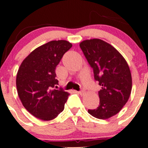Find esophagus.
Here are the masks:
<instances>
[{
    "mask_svg": "<svg viewBox=\"0 0 148 148\" xmlns=\"http://www.w3.org/2000/svg\"><path fill=\"white\" fill-rule=\"evenodd\" d=\"M78 93L80 95H82H82H84L85 94V92H84V91L82 90V91H80V92H78Z\"/></svg>",
    "mask_w": 148,
    "mask_h": 148,
    "instance_id": "34e87169",
    "label": "esophagus"
}]
</instances>
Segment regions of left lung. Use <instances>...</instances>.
Returning a JSON list of instances; mask_svg holds the SVG:
<instances>
[{"label": "left lung", "mask_w": 148, "mask_h": 148, "mask_svg": "<svg viewBox=\"0 0 148 148\" xmlns=\"http://www.w3.org/2000/svg\"><path fill=\"white\" fill-rule=\"evenodd\" d=\"M79 46L93 68L95 80L102 86L99 107L88 112L96 118L107 120L117 114L130 96L132 82L129 66L114 46L103 40H84Z\"/></svg>", "instance_id": "1"}]
</instances>
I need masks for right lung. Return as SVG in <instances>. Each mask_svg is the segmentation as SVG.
Instances as JSON below:
<instances>
[{
	"label": "right lung",
	"instance_id": "1",
	"mask_svg": "<svg viewBox=\"0 0 148 148\" xmlns=\"http://www.w3.org/2000/svg\"><path fill=\"white\" fill-rule=\"evenodd\" d=\"M71 46L65 40L49 41L34 49L18 70L19 98L28 112L39 120H53L64 109L69 93L51 89L59 82L55 79L56 66Z\"/></svg>",
	"mask_w": 148,
	"mask_h": 148
}]
</instances>
